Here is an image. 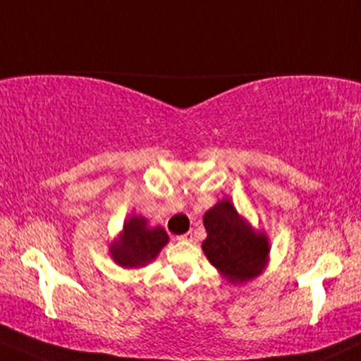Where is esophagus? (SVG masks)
<instances>
[{"label": "esophagus", "instance_id": "1", "mask_svg": "<svg viewBox=\"0 0 361 361\" xmlns=\"http://www.w3.org/2000/svg\"><path fill=\"white\" fill-rule=\"evenodd\" d=\"M178 240H183V242H192L193 240V232H186L183 235L178 237Z\"/></svg>", "mask_w": 361, "mask_h": 361}]
</instances>
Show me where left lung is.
<instances>
[{"instance_id":"8db88e82","label":"left lung","mask_w":361,"mask_h":361,"mask_svg":"<svg viewBox=\"0 0 361 361\" xmlns=\"http://www.w3.org/2000/svg\"><path fill=\"white\" fill-rule=\"evenodd\" d=\"M207 238L202 249L212 266L232 284H244L262 274L269 259V238L242 219L222 200L203 215Z\"/></svg>"}]
</instances>
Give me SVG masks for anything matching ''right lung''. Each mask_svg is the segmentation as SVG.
<instances>
[{"label":"right lung","instance_id":"1","mask_svg":"<svg viewBox=\"0 0 361 361\" xmlns=\"http://www.w3.org/2000/svg\"><path fill=\"white\" fill-rule=\"evenodd\" d=\"M168 244V233L163 227H149L141 215H131L124 222L123 232L111 244V255L121 267L134 269L147 266L158 257Z\"/></svg>","mask_w":361,"mask_h":361}]
</instances>
